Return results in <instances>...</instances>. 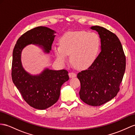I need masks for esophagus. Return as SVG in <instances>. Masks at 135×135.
I'll use <instances>...</instances> for the list:
<instances>
[{"label": "esophagus", "instance_id": "obj_1", "mask_svg": "<svg viewBox=\"0 0 135 135\" xmlns=\"http://www.w3.org/2000/svg\"><path fill=\"white\" fill-rule=\"evenodd\" d=\"M68 75H69V77H70V78H75L76 76V74L75 73H73V72H70V73H69Z\"/></svg>", "mask_w": 135, "mask_h": 135}]
</instances>
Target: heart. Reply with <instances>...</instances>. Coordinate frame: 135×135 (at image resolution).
<instances>
[{
	"label": "heart",
	"instance_id": "heart-1",
	"mask_svg": "<svg viewBox=\"0 0 135 135\" xmlns=\"http://www.w3.org/2000/svg\"><path fill=\"white\" fill-rule=\"evenodd\" d=\"M101 45L97 33L85 31L68 32L60 40V46L54 49L57 59L61 64L67 61L70 55L71 61L78 69L88 67L96 59Z\"/></svg>",
	"mask_w": 135,
	"mask_h": 135
}]
</instances>
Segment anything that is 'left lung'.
Here are the masks:
<instances>
[{
    "label": "left lung",
    "instance_id": "obj_1",
    "mask_svg": "<svg viewBox=\"0 0 135 135\" xmlns=\"http://www.w3.org/2000/svg\"><path fill=\"white\" fill-rule=\"evenodd\" d=\"M99 35L101 52L86 70L78 74L81 100L91 106H100L117 95L126 70V60L120 40L103 27L92 26Z\"/></svg>",
    "mask_w": 135,
    "mask_h": 135
}]
</instances>
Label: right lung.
<instances>
[{
  "label": "right lung",
  "mask_w": 135,
  "mask_h": 135,
  "mask_svg": "<svg viewBox=\"0 0 135 135\" xmlns=\"http://www.w3.org/2000/svg\"><path fill=\"white\" fill-rule=\"evenodd\" d=\"M56 33L46 27H35L19 38L13 50L12 81L24 100L37 109H46L57 102L61 85L69 80L68 72L65 70L56 71L46 68L39 74H30L23 67L22 52L28 45L34 44L45 54H50Z\"/></svg>",
  "instance_id": "add662e5"
}]
</instances>
